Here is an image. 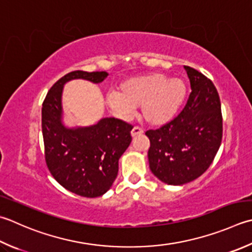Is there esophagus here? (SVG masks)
<instances>
[{"label":"esophagus","instance_id":"esophagus-1","mask_svg":"<svg viewBox=\"0 0 252 252\" xmlns=\"http://www.w3.org/2000/svg\"><path fill=\"white\" fill-rule=\"evenodd\" d=\"M143 133H144V131H143L141 127H137V126H134L132 129V131H131V135H132V137H135V136H137V135H141V134H143Z\"/></svg>","mask_w":252,"mask_h":252}]
</instances>
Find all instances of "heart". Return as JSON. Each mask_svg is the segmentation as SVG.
Wrapping results in <instances>:
<instances>
[{
  "mask_svg": "<svg viewBox=\"0 0 252 252\" xmlns=\"http://www.w3.org/2000/svg\"><path fill=\"white\" fill-rule=\"evenodd\" d=\"M120 91H109L106 102L109 109L123 120L134 115L141 105V115L149 125L162 126L177 116L187 96V84L179 77L165 74L130 78L123 82Z\"/></svg>",
  "mask_w": 252,
  "mask_h": 252,
  "instance_id": "b5f03b06",
  "label": "heart"
}]
</instances>
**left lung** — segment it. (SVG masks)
<instances>
[{"mask_svg": "<svg viewBox=\"0 0 252 252\" xmlns=\"http://www.w3.org/2000/svg\"><path fill=\"white\" fill-rule=\"evenodd\" d=\"M191 85L187 105L178 116L150 139V169L160 181L181 186L203 174L218 153L221 135L220 100L214 84L199 71L185 65Z\"/></svg>", "mask_w": 252, "mask_h": 252, "instance_id": "1", "label": "left lung"}]
</instances>
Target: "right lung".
<instances>
[{"instance_id": "add662e5", "label": "right lung", "mask_w": 252, "mask_h": 252, "mask_svg": "<svg viewBox=\"0 0 252 252\" xmlns=\"http://www.w3.org/2000/svg\"><path fill=\"white\" fill-rule=\"evenodd\" d=\"M107 76L105 71L68 73L50 88L42 103L48 168L66 190L86 198H97L111 188L119 170L118 162L132 141V126L116 118H102L95 125L68 127L63 122L62 93L70 81L100 84Z\"/></svg>"}]
</instances>
